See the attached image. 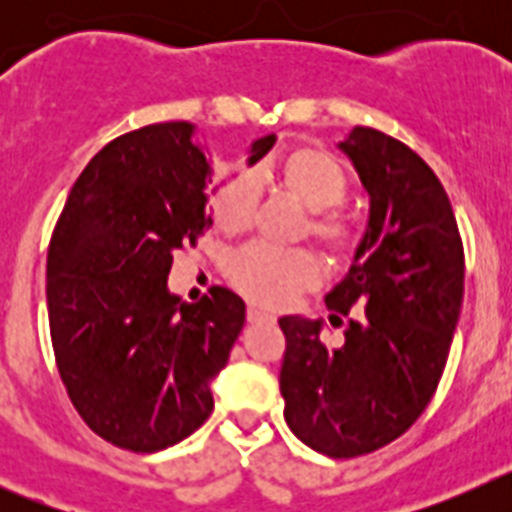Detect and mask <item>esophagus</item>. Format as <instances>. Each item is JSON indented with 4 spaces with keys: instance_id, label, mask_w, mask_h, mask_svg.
Masks as SVG:
<instances>
[{
    "instance_id": "1",
    "label": "esophagus",
    "mask_w": 512,
    "mask_h": 512,
    "mask_svg": "<svg viewBox=\"0 0 512 512\" xmlns=\"http://www.w3.org/2000/svg\"><path fill=\"white\" fill-rule=\"evenodd\" d=\"M246 318H248V323H266V320H271V315L266 310H261V307L248 305Z\"/></svg>"
}]
</instances>
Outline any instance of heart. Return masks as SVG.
<instances>
[{
    "label": "heart",
    "instance_id": "1",
    "mask_svg": "<svg viewBox=\"0 0 512 512\" xmlns=\"http://www.w3.org/2000/svg\"><path fill=\"white\" fill-rule=\"evenodd\" d=\"M277 182L302 207L315 212L310 235L330 256L348 259L359 246V228L346 215L333 212L346 200L348 179L336 158L318 148H297L274 166ZM259 200L253 174H238L217 189L212 200V220L220 230L238 235L251 225ZM228 277L238 292L264 307H284L300 292L320 282V264L310 251H282V248L253 246L241 248L228 264Z\"/></svg>",
    "mask_w": 512,
    "mask_h": 512
}]
</instances>
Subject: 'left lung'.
Segmentation results:
<instances>
[{
    "instance_id": "left-lung-1",
    "label": "left lung",
    "mask_w": 512,
    "mask_h": 512,
    "mask_svg": "<svg viewBox=\"0 0 512 512\" xmlns=\"http://www.w3.org/2000/svg\"><path fill=\"white\" fill-rule=\"evenodd\" d=\"M369 192V223L346 277L325 295L341 346L323 320L284 315L279 390L302 443L333 459L372 454L420 418L459 323L464 246L431 166L405 143L354 128L338 143ZM361 304L360 320H340Z\"/></svg>"
}]
</instances>
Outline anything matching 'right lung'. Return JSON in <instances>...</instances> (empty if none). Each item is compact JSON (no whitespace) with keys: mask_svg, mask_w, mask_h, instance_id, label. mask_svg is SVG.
<instances>
[{"mask_svg":"<svg viewBox=\"0 0 512 512\" xmlns=\"http://www.w3.org/2000/svg\"><path fill=\"white\" fill-rule=\"evenodd\" d=\"M192 138V122H158L107 143L71 187L48 246L58 374L84 423L138 454L210 418V384L246 323L230 289L189 305L166 284L176 248L212 225V166ZM274 143V133L253 140L248 166Z\"/></svg>","mask_w":512,"mask_h":512,"instance_id":"obj_1","label":"right lung"}]
</instances>
